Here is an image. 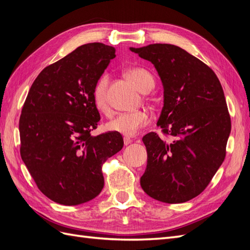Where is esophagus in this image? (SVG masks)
Segmentation results:
<instances>
[{"label":"esophagus","instance_id":"esophagus-1","mask_svg":"<svg viewBox=\"0 0 250 250\" xmlns=\"http://www.w3.org/2000/svg\"><path fill=\"white\" fill-rule=\"evenodd\" d=\"M132 142V140L130 139V138H127V137H125L124 138V145L125 146H127V145H129V144Z\"/></svg>","mask_w":250,"mask_h":250}]
</instances>
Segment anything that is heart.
<instances>
[{
    "mask_svg": "<svg viewBox=\"0 0 250 250\" xmlns=\"http://www.w3.org/2000/svg\"><path fill=\"white\" fill-rule=\"evenodd\" d=\"M126 76L141 92L150 90L154 85V79L148 71L142 67H132L126 72ZM109 76L104 74L99 77L93 88V100L97 109L101 112H108L107 89ZM150 122V116L146 110H138L132 112L119 113L106 124V129L117 132L125 137H133L143 127Z\"/></svg>",
    "mask_w": 250,
    "mask_h": 250,
    "instance_id": "b5f03b06",
    "label": "heart"
}]
</instances>
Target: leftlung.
<instances>
[{
  "label": "left lung",
  "instance_id": "obj_1",
  "mask_svg": "<svg viewBox=\"0 0 250 250\" xmlns=\"http://www.w3.org/2000/svg\"><path fill=\"white\" fill-rule=\"evenodd\" d=\"M155 66L164 85V107L155 132L143 142L147 168L141 187L166 203H181L204 191L222 165L231 129L221 83L214 71L184 49L169 43L130 48Z\"/></svg>",
  "mask_w": 250,
  "mask_h": 250
}]
</instances>
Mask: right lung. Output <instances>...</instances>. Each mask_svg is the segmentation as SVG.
I'll list each match as a JSON object with an SVG mask.
<instances>
[{"label":"right lung","mask_w":250,"mask_h":250,"mask_svg":"<svg viewBox=\"0 0 250 250\" xmlns=\"http://www.w3.org/2000/svg\"><path fill=\"white\" fill-rule=\"evenodd\" d=\"M115 53L102 42L78 47L44 67L22 106L21 160L41 192L59 204L77 206L99 195L102 165L123 148L120 133L90 134L100 120L93 88Z\"/></svg>","instance_id":"1"}]
</instances>
